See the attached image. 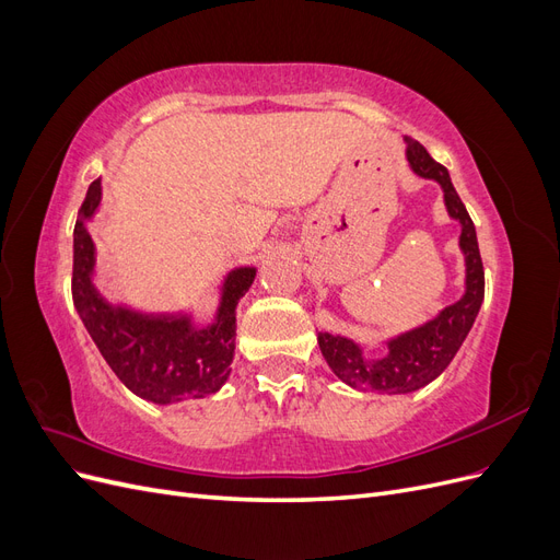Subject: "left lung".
Segmentation results:
<instances>
[{"instance_id": "8db88e82", "label": "left lung", "mask_w": 560, "mask_h": 560, "mask_svg": "<svg viewBox=\"0 0 560 560\" xmlns=\"http://www.w3.org/2000/svg\"><path fill=\"white\" fill-rule=\"evenodd\" d=\"M406 140V159L418 177L434 179L444 191V206L451 219L460 224V249L465 254V294L425 325L404 331L387 341L383 358H371L352 338L317 334L322 358L346 385L354 389H374V393L406 395L425 387L451 364L460 350L474 319L483 303V264L477 243V229L471 224L460 196L453 189L448 171L436 163L420 142Z\"/></svg>"}]
</instances>
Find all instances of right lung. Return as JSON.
Masks as SVG:
<instances>
[{"label": "right lung", "instance_id": "obj_1", "mask_svg": "<svg viewBox=\"0 0 560 560\" xmlns=\"http://www.w3.org/2000/svg\"><path fill=\"white\" fill-rule=\"evenodd\" d=\"M103 200L95 179L74 224V308L100 354L130 393L154 404H177L214 395L229 381L235 352V308L257 276L254 266L233 268L208 327L189 313H140L114 306L95 290V245L89 222Z\"/></svg>", "mask_w": 560, "mask_h": 560}]
</instances>
